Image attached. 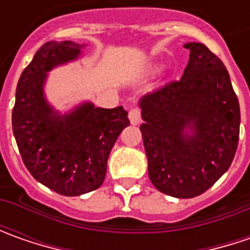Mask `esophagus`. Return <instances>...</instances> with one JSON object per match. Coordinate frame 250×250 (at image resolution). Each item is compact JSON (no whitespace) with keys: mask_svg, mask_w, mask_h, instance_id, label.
Returning a JSON list of instances; mask_svg holds the SVG:
<instances>
[{"mask_svg":"<svg viewBox=\"0 0 250 250\" xmlns=\"http://www.w3.org/2000/svg\"><path fill=\"white\" fill-rule=\"evenodd\" d=\"M129 121L132 125H138L142 121V112L139 108H132L129 111Z\"/></svg>","mask_w":250,"mask_h":250,"instance_id":"34e87169","label":"esophagus"}]
</instances>
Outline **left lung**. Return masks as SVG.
<instances>
[{"label":"left lung","mask_w":250,"mask_h":250,"mask_svg":"<svg viewBox=\"0 0 250 250\" xmlns=\"http://www.w3.org/2000/svg\"><path fill=\"white\" fill-rule=\"evenodd\" d=\"M185 48L190 54L182 78L139 103L150 181L179 199L202 195L229 168L241 124L224 63L205 44L188 43Z\"/></svg>","instance_id":"left-lung-1"}]
</instances>
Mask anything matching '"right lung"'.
<instances>
[{"label": "right lung", "instance_id": "obj_1", "mask_svg": "<svg viewBox=\"0 0 250 250\" xmlns=\"http://www.w3.org/2000/svg\"><path fill=\"white\" fill-rule=\"evenodd\" d=\"M82 44L48 42L19 78L12 130L24 166L34 179L63 196H79L104 182L110 151L129 125L124 107L100 108L83 103L60 115L44 97L47 73L76 60Z\"/></svg>", "mask_w": 250, "mask_h": 250}]
</instances>
